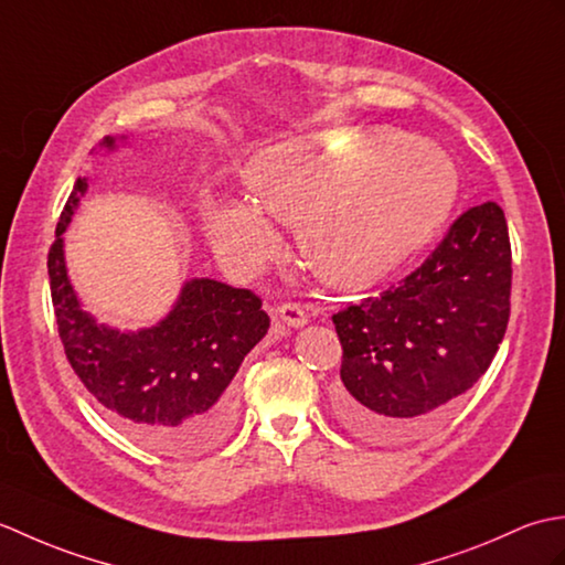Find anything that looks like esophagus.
Returning <instances> with one entry per match:
<instances>
[{"label":"esophagus","mask_w":565,"mask_h":565,"mask_svg":"<svg viewBox=\"0 0 565 565\" xmlns=\"http://www.w3.org/2000/svg\"><path fill=\"white\" fill-rule=\"evenodd\" d=\"M276 318H279L284 326H289V328H303L308 322L306 310L298 303H281L279 308H276Z\"/></svg>","instance_id":"34e87169"}]
</instances>
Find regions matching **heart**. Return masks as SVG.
Returning <instances> with one entry per match:
<instances>
[{
  "mask_svg": "<svg viewBox=\"0 0 565 565\" xmlns=\"http://www.w3.org/2000/svg\"><path fill=\"white\" fill-rule=\"evenodd\" d=\"M369 146L352 136L289 140L262 154L247 177L252 196L279 221L294 223L305 213L298 239L310 267L342 289L383 279L423 252L447 223L459 194L449 167L429 162L423 150L407 154L413 160L398 174L366 189L379 170L369 164L356 170L354 158ZM206 235L239 271L262 269L279 245L274 225L257 209L235 201L206 215Z\"/></svg>",
  "mask_w": 565,
  "mask_h": 565,
  "instance_id": "heart-1",
  "label": "heart"
}]
</instances>
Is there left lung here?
Listing matches in <instances>:
<instances>
[{"mask_svg":"<svg viewBox=\"0 0 565 565\" xmlns=\"http://www.w3.org/2000/svg\"><path fill=\"white\" fill-rule=\"evenodd\" d=\"M512 249L495 201L468 209L398 286L332 316L342 342L338 413L356 437L423 435L481 379L510 320Z\"/></svg>","mask_w":565,"mask_h":565,"instance_id":"1","label":"left lung"}]
</instances>
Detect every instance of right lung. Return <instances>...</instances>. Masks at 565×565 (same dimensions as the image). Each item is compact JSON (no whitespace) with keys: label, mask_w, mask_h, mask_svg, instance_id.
<instances>
[{"label":"right lung","mask_w":565,"mask_h":565,"mask_svg":"<svg viewBox=\"0 0 565 565\" xmlns=\"http://www.w3.org/2000/svg\"><path fill=\"white\" fill-rule=\"evenodd\" d=\"M124 140V138H121ZM102 148L114 150L106 136ZM87 191L79 177L55 227L47 276L70 366L109 423L146 449L167 456L209 451L233 429L235 374L269 330V316L247 289L189 279L158 326L121 332L82 310L72 289L63 233Z\"/></svg>","instance_id":"right-lung-1"}]
</instances>
